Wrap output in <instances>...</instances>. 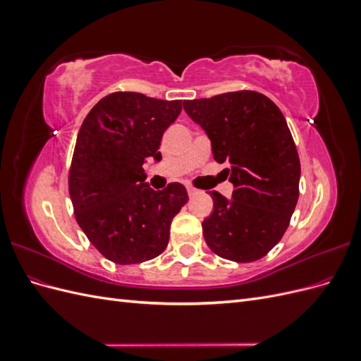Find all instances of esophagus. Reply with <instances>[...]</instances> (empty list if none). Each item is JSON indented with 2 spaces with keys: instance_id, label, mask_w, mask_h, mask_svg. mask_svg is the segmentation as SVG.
<instances>
[{
  "instance_id": "1",
  "label": "esophagus",
  "mask_w": 361,
  "mask_h": 361,
  "mask_svg": "<svg viewBox=\"0 0 361 361\" xmlns=\"http://www.w3.org/2000/svg\"><path fill=\"white\" fill-rule=\"evenodd\" d=\"M187 191H188V195H190V197H194V195H197V194L200 192L197 188H194V187H188V188H187Z\"/></svg>"
}]
</instances>
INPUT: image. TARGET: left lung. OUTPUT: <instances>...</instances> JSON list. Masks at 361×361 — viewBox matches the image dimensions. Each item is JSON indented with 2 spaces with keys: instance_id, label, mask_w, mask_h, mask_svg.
Listing matches in <instances>:
<instances>
[{
  "instance_id": "left-lung-1",
  "label": "left lung",
  "mask_w": 361,
  "mask_h": 361,
  "mask_svg": "<svg viewBox=\"0 0 361 361\" xmlns=\"http://www.w3.org/2000/svg\"><path fill=\"white\" fill-rule=\"evenodd\" d=\"M211 140L214 159L227 162L232 199L212 191L202 223L206 244L223 259L255 262L285 235L300 194L301 166L286 118L269 97L231 92L183 101Z\"/></svg>"
}]
</instances>
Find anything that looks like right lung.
Returning a JSON list of instances; mask_svg holds the SVG:
<instances>
[{
  "label": "right lung",
  "instance_id": "right-lung-1",
  "mask_svg": "<svg viewBox=\"0 0 361 361\" xmlns=\"http://www.w3.org/2000/svg\"><path fill=\"white\" fill-rule=\"evenodd\" d=\"M180 111V101L116 92L97 102L80 128L69 171L75 218L114 264L159 256L173 216L188 202L182 183L155 191L143 170L147 158L161 161L162 134Z\"/></svg>",
  "mask_w": 361,
  "mask_h": 361
}]
</instances>
